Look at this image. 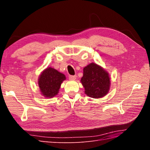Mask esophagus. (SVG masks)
<instances>
[{"instance_id": "obj_1", "label": "esophagus", "mask_w": 150, "mask_h": 150, "mask_svg": "<svg viewBox=\"0 0 150 150\" xmlns=\"http://www.w3.org/2000/svg\"><path fill=\"white\" fill-rule=\"evenodd\" d=\"M69 79L70 80H75L76 79V76H69Z\"/></svg>"}]
</instances>
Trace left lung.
Masks as SVG:
<instances>
[{
    "instance_id": "8db88e82",
    "label": "left lung",
    "mask_w": 150,
    "mask_h": 150,
    "mask_svg": "<svg viewBox=\"0 0 150 150\" xmlns=\"http://www.w3.org/2000/svg\"><path fill=\"white\" fill-rule=\"evenodd\" d=\"M81 82L85 89V94L93 98L106 96L111 84L108 72L93 62L84 67Z\"/></svg>"
}]
</instances>
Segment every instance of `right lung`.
I'll use <instances>...</instances> for the list:
<instances>
[{
	"label": "right lung",
	"instance_id": "right-lung-1",
	"mask_svg": "<svg viewBox=\"0 0 150 150\" xmlns=\"http://www.w3.org/2000/svg\"><path fill=\"white\" fill-rule=\"evenodd\" d=\"M66 76L51 67L46 68L39 76L38 84L40 91L44 97L51 98L59 93L61 83Z\"/></svg>",
	"mask_w": 150,
	"mask_h": 150
}]
</instances>
